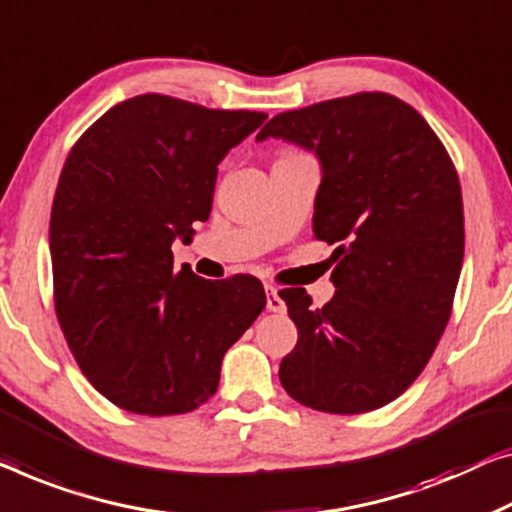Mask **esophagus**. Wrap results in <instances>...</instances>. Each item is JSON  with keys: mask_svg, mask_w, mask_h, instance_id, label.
Instances as JSON below:
<instances>
[{"mask_svg": "<svg viewBox=\"0 0 512 512\" xmlns=\"http://www.w3.org/2000/svg\"><path fill=\"white\" fill-rule=\"evenodd\" d=\"M266 310H269V312H285V301L280 299L278 289L273 285H266Z\"/></svg>", "mask_w": 512, "mask_h": 512, "instance_id": "esophagus-1", "label": "esophagus"}]
</instances>
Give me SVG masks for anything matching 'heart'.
Returning a JSON list of instances; mask_svg holds the SVG:
<instances>
[{"mask_svg":"<svg viewBox=\"0 0 512 512\" xmlns=\"http://www.w3.org/2000/svg\"><path fill=\"white\" fill-rule=\"evenodd\" d=\"M285 156H296V154H285ZM282 158V156H280Z\"/></svg>","mask_w":512,"mask_h":512,"instance_id":"heart-1","label":"heart"}]
</instances>
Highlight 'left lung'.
<instances>
[{
    "mask_svg": "<svg viewBox=\"0 0 512 512\" xmlns=\"http://www.w3.org/2000/svg\"><path fill=\"white\" fill-rule=\"evenodd\" d=\"M266 137L317 154L312 230L338 262L324 308L301 287L282 292L299 340L280 384L326 414L384 407L421 375L451 319L464 257L453 160L421 114L384 91L280 112Z\"/></svg>",
    "mask_w": 512,
    "mask_h": 512,
    "instance_id": "1",
    "label": "left lung"
}]
</instances>
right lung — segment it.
I'll return each mask as SVG.
<instances>
[{"label": "right lung", "instance_id": "right-lung-1", "mask_svg": "<svg viewBox=\"0 0 512 512\" xmlns=\"http://www.w3.org/2000/svg\"><path fill=\"white\" fill-rule=\"evenodd\" d=\"M264 112L163 94L114 105L73 144L50 216L55 312L98 393L144 416L207 402L266 305L253 276L174 271L172 241L207 220L218 163Z\"/></svg>", "mask_w": 512, "mask_h": 512}]
</instances>
